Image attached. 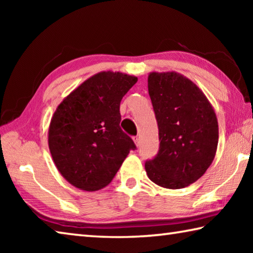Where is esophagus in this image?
<instances>
[{
  "mask_svg": "<svg viewBox=\"0 0 253 253\" xmlns=\"http://www.w3.org/2000/svg\"><path fill=\"white\" fill-rule=\"evenodd\" d=\"M132 139H134V143H135L136 146H138L139 143H140V140H139V137H138V136H135L134 138H132Z\"/></svg>",
  "mask_w": 253,
  "mask_h": 253,
  "instance_id": "1",
  "label": "esophagus"
}]
</instances>
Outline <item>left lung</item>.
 <instances>
[{
  "label": "left lung",
  "instance_id": "8db88e82",
  "mask_svg": "<svg viewBox=\"0 0 253 253\" xmlns=\"http://www.w3.org/2000/svg\"><path fill=\"white\" fill-rule=\"evenodd\" d=\"M148 93L158 125L160 151L145 164L158 186L177 190L207 172L219 142L211 102L193 81L175 71L151 72Z\"/></svg>",
  "mask_w": 253,
  "mask_h": 253
}]
</instances>
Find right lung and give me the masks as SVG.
Here are the masks:
<instances>
[{
  "instance_id": "right-lung-1",
  "label": "right lung",
  "mask_w": 253,
  "mask_h": 253,
  "mask_svg": "<svg viewBox=\"0 0 253 253\" xmlns=\"http://www.w3.org/2000/svg\"><path fill=\"white\" fill-rule=\"evenodd\" d=\"M137 77L101 71L71 91L51 118L48 143L60 174L71 185L93 192L113 181L136 146L119 127L123 97Z\"/></svg>"
}]
</instances>
